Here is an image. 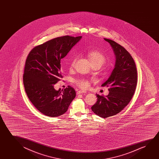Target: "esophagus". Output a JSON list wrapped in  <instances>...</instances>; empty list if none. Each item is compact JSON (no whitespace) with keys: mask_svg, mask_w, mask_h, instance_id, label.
I'll use <instances>...</instances> for the list:
<instances>
[{"mask_svg":"<svg viewBox=\"0 0 159 159\" xmlns=\"http://www.w3.org/2000/svg\"><path fill=\"white\" fill-rule=\"evenodd\" d=\"M84 93H86V91H82V90H80V91H76V94Z\"/></svg>","mask_w":159,"mask_h":159,"instance_id":"34e87169","label":"esophagus"}]
</instances>
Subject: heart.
Masks as SVG:
<instances>
[{"mask_svg": "<svg viewBox=\"0 0 159 159\" xmlns=\"http://www.w3.org/2000/svg\"><path fill=\"white\" fill-rule=\"evenodd\" d=\"M87 57L92 65H103L106 61V58L104 54L98 50H91L87 52ZM78 56H75L73 58L70 64V68L72 69L74 67L77 60ZM74 82L79 87L82 89H86L90 86L89 81L85 79H78L74 80Z\"/></svg>", "mask_w": 159, "mask_h": 159, "instance_id": "heart-1", "label": "heart"}]
</instances>
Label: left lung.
<instances>
[{"instance_id":"obj_1","label":"left lung","mask_w":159,"mask_h":159,"mask_svg":"<svg viewBox=\"0 0 159 159\" xmlns=\"http://www.w3.org/2000/svg\"><path fill=\"white\" fill-rule=\"evenodd\" d=\"M109 42L116 57L115 65L102 87L109 86L107 96L96 94L97 101L91 107L94 113L107 118L117 115L130 102L135 92L137 73L135 62L127 50L111 39H104Z\"/></svg>"}]
</instances>
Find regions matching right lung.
<instances>
[{
	"instance_id": "right-lung-1",
	"label": "right lung",
	"mask_w": 159,
	"mask_h": 159,
	"mask_svg": "<svg viewBox=\"0 0 159 159\" xmlns=\"http://www.w3.org/2000/svg\"><path fill=\"white\" fill-rule=\"evenodd\" d=\"M81 38L57 37L35 47L26 58L23 75L25 91L34 107L44 115L55 117L63 115L75 97L73 87L56 90L54 85L62 78L61 59Z\"/></svg>"
}]
</instances>
